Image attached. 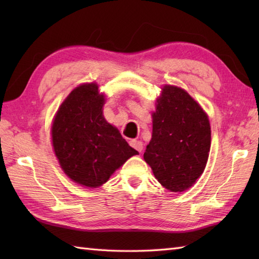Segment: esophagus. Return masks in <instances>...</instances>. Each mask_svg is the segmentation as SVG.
I'll use <instances>...</instances> for the list:
<instances>
[{
  "mask_svg": "<svg viewBox=\"0 0 259 259\" xmlns=\"http://www.w3.org/2000/svg\"><path fill=\"white\" fill-rule=\"evenodd\" d=\"M129 144H130L131 147L134 148V149H136L137 151H139V152H141L142 149H144V145H142V142L139 141V140H130Z\"/></svg>",
  "mask_w": 259,
  "mask_h": 259,
  "instance_id": "esophagus-1",
  "label": "esophagus"
}]
</instances>
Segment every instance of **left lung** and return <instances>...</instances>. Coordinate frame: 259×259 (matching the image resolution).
I'll return each instance as SVG.
<instances>
[{"mask_svg":"<svg viewBox=\"0 0 259 259\" xmlns=\"http://www.w3.org/2000/svg\"><path fill=\"white\" fill-rule=\"evenodd\" d=\"M209 119L188 92L164 85L152 113V138L144 153L156 179L174 192L185 191L205 170L210 150Z\"/></svg>","mask_w":259,"mask_h":259,"instance_id":"obj_1","label":"left lung"}]
</instances>
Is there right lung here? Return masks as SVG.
Returning a JSON list of instances; mask_svg holds the SVG:
<instances>
[{
  "label": "right lung",
  "mask_w": 259,
  "mask_h": 259,
  "mask_svg": "<svg viewBox=\"0 0 259 259\" xmlns=\"http://www.w3.org/2000/svg\"><path fill=\"white\" fill-rule=\"evenodd\" d=\"M96 83L76 87L60 106L51 134L54 152L68 177L97 188L130 157L138 155L102 113L104 96Z\"/></svg>",
  "instance_id": "right-lung-1"
}]
</instances>
